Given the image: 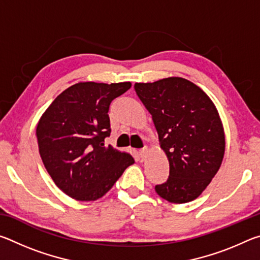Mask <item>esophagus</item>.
I'll return each mask as SVG.
<instances>
[{"mask_svg": "<svg viewBox=\"0 0 260 260\" xmlns=\"http://www.w3.org/2000/svg\"><path fill=\"white\" fill-rule=\"evenodd\" d=\"M147 151H148V149H147V148L140 149L139 155H140V157H141V158H142V159H144V157H146V153H147Z\"/></svg>", "mask_w": 260, "mask_h": 260, "instance_id": "34e87169", "label": "esophagus"}]
</instances>
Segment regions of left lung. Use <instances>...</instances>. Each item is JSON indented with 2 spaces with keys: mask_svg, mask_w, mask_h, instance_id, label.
<instances>
[{
  "mask_svg": "<svg viewBox=\"0 0 260 260\" xmlns=\"http://www.w3.org/2000/svg\"><path fill=\"white\" fill-rule=\"evenodd\" d=\"M134 89L151 114L170 162L169 178L156 184V192L171 203L193 201L209 186L225 153L217 109L200 87L183 78L135 83Z\"/></svg>",
  "mask_w": 260,
  "mask_h": 260,
  "instance_id": "obj_1",
  "label": "left lung"
}]
</instances>
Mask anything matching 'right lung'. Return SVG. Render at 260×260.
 Instances as JSON below:
<instances>
[{"label": "right lung", "instance_id": "right-lung-1", "mask_svg": "<svg viewBox=\"0 0 260 260\" xmlns=\"http://www.w3.org/2000/svg\"><path fill=\"white\" fill-rule=\"evenodd\" d=\"M131 82H79L55 99L37 127L39 151L56 186L77 201L105 195L134 162L111 146L109 109Z\"/></svg>", "mask_w": 260, "mask_h": 260}]
</instances>
